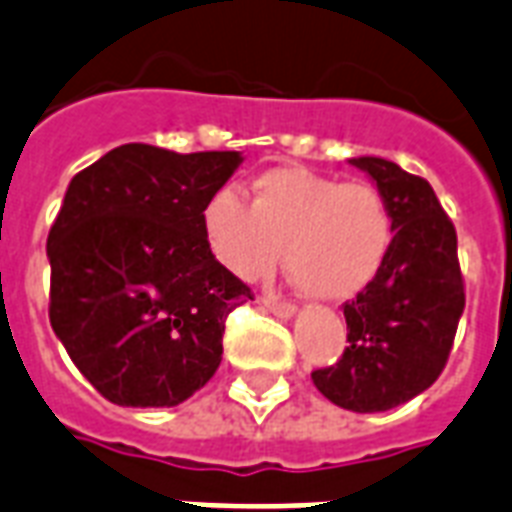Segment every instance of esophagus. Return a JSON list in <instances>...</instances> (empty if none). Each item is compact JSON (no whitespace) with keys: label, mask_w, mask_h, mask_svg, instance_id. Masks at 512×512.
<instances>
[{"label":"esophagus","mask_w":512,"mask_h":512,"mask_svg":"<svg viewBox=\"0 0 512 512\" xmlns=\"http://www.w3.org/2000/svg\"><path fill=\"white\" fill-rule=\"evenodd\" d=\"M263 306L271 311L273 317H279V319L295 317V311H298V308L292 306V303H287V300H282V298H276V295H268V298H263Z\"/></svg>","instance_id":"1"}]
</instances>
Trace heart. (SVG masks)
Wrapping results in <instances>:
<instances>
[{
	"label": "heart",
	"instance_id": "1",
	"mask_svg": "<svg viewBox=\"0 0 512 512\" xmlns=\"http://www.w3.org/2000/svg\"><path fill=\"white\" fill-rule=\"evenodd\" d=\"M212 257L241 282H260L282 260L311 298L362 292L395 244V217L370 182H338L303 166H276L249 185V204L220 187L201 206Z\"/></svg>",
	"mask_w": 512,
	"mask_h": 512
}]
</instances>
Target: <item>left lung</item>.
Segmentation results:
<instances>
[{
	"label": "left lung",
	"instance_id": "obj_1",
	"mask_svg": "<svg viewBox=\"0 0 512 512\" xmlns=\"http://www.w3.org/2000/svg\"><path fill=\"white\" fill-rule=\"evenodd\" d=\"M349 163L386 195L395 244L376 279L343 306L349 327L343 357L311 378L330 403L376 413L408 403L438 381L464 311V282L454 222L427 179L373 155Z\"/></svg>",
	"mask_w": 512,
	"mask_h": 512
}]
</instances>
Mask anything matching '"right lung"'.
I'll return each mask as SVG.
<instances>
[{
	"label": "right lung",
	"instance_id": "1",
	"mask_svg": "<svg viewBox=\"0 0 512 512\" xmlns=\"http://www.w3.org/2000/svg\"><path fill=\"white\" fill-rule=\"evenodd\" d=\"M241 152L120 144L74 174L48 236L50 325L109 403L171 408L214 376L252 300L206 247L201 206Z\"/></svg>",
	"mask_w": 512,
	"mask_h": 512
}]
</instances>
